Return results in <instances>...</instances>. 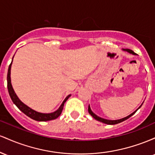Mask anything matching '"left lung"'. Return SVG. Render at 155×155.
Returning <instances> with one entry per match:
<instances>
[{
	"label": "left lung",
	"mask_w": 155,
	"mask_h": 155,
	"mask_svg": "<svg viewBox=\"0 0 155 155\" xmlns=\"http://www.w3.org/2000/svg\"><path fill=\"white\" fill-rule=\"evenodd\" d=\"M123 50L128 51V52H129V53H130V54H136V53L134 52V51H133V50H131V49H123ZM140 107H139V108H140ZM138 109H137V110H138ZM137 110H136V111H135L134 112H133V113L131 114H130L129 116H127V117H124V118L120 119V120H105V119L101 118V117H97V115H95V114H94L93 112H92V111H91V109H90V106H88V111H89V113H90V114L91 115V116H92V117H93V118H95V120H97V121H100V122H103V123L107 124H116L120 123V122H123V121H124V120H127V119L130 118V117L131 116H133V115L134 114L136 113V112L137 111Z\"/></svg>",
	"instance_id": "8db88e82"
}]
</instances>
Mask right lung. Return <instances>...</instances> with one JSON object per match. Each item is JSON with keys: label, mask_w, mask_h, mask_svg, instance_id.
Segmentation results:
<instances>
[{"label": "right lung", "mask_w": 155, "mask_h": 155, "mask_svg": "<svg viewBox=\"0 0 155 155\" xmlns=\"http://www.w3.org/2000/svg\"><path fill=\"white\" fill-rule=\"evenodd\" d=\"M14 58V57H13ZM12 63L8 66V74H7V87H8V93H9V95L12 98V101L15 104L16 106H17V108L20 110L21 111H22L25 114L27 115L28 117H29L30 118L33 119V120H36V121H40V122H45V121H49V120H55V119L58 118V117L61 114L62 111L63 109V106L64 104H65V101H66L68 97H70L71 95H68L65 99L64 100L63 102V104H61V106H60V108L57 110L56 111L53 112V113H50V114H42V113H39V112H37L34 111V110L31 109V108H29L28 106H27L26 105H25L22 101H20V100L18 98L17 95L15 94V91H14L13 87L12 86V83H11V77H10V74H11V67H12Z\"/></svg>", "instance_id": "1"}]
</instances>
